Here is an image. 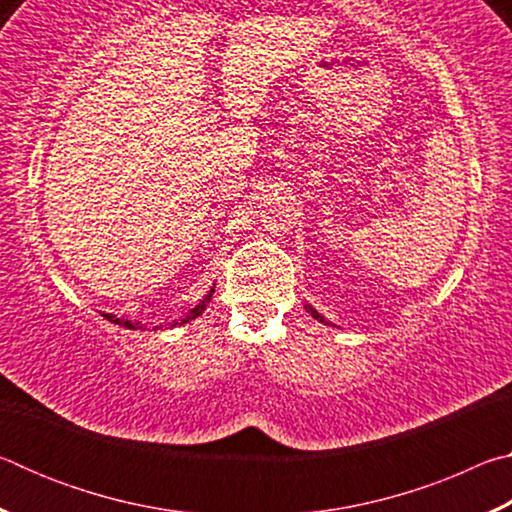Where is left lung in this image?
I'll use <instances>...</instances> for the list:
<instances>
[{
    "instance_id": "left-lung-1",
    "label": "left lung",
    "mask_w": 512,
    "mask_h": 512,
    "mask_svg": "<svg viewBox=\"0 0 512 512\" xmlns=\"http://www.w3.org/2000/svg\"><path fill=\"white\" fill-rule=\"evenodd\" d=\"M307 309H309V311H311V316H314V318H316V320H320V323H325V318H323V316H320V314H318V311H316V309H311V307H309V305H307Z\"/></svg>"
}]
</instances>
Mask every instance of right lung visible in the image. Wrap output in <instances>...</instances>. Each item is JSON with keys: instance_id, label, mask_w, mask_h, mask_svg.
<instances>
[{"instance_id": "1", "label": "right lung", "mask_w": 512, "mask_h": 512, "mask_svg": "<svg viewBox=\"0 0 512 512\" xmlns=\"http://www.w3.org/2000/svg\"><path fill=\"white\" fill-rule=\"evenodd\" d=\"M212 293H214V289H210V293H207V296L198 302V305L189 311V314L185 316V318H178V320H173V325L171 327H176V325H185V323H189V320H194V318H198L205 311V307H207V302L212 300ZM103 318L106 320H110V323H115V325H121V327H128V329H140L142 327V323H133V320H128V318H124V316H115V314H101ZM162 327V325H160ZM153 329H158V325H155Z\"/></svg>"}]
</instances>
